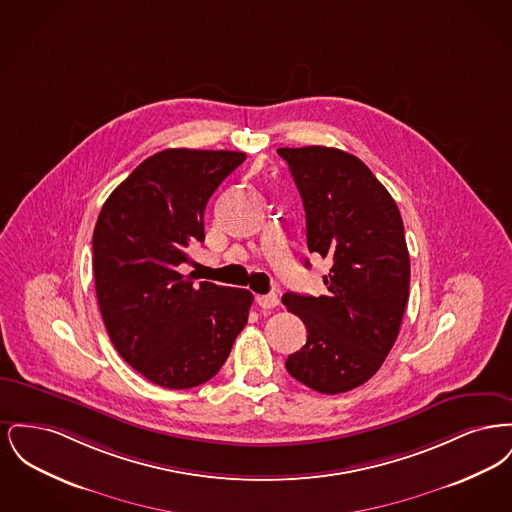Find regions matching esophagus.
I'll return each mask as SVG.
<instances>
[{
	"mask_svg": "<svg viewBox=\"0 0 512 512\" xmlns=\"http://www.w3.org/2000/svg\"><path fill=\"white\" fill-rule=\"evenodd\" d=\"M257 303H259L261 309H274L280 303V299H278L276 293H267V295H259Z\"/></svg>",
	"mask_w": 512,
	"mask_h": 512,
	"instance_id": "34e87169",
	"label": "esophagus"
}]
</instances>
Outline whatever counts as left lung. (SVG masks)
Listing matches in <instances>:
<instances>
[{
    "mask_svg": "<svg viewBox=\"0 0 512 512\" xmlns=\"http://www.w3.org/2000/svg\"><path fill=\"white\" fill-rule=\"evenodd\" d=\"M278 155L303 199L309 251L332 261L326 295L282 297L307 326V343L286 368L311 390L343 393L370 380L397 340L411 282L403 220L355 155L324 146L280 147Z\"/></svg>",
    "mask_w": 512,
    "mask_h": 512,
    "instance_id": "obj_1",
    "label": "left lung"
}]
</instances>
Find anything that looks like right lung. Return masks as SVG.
<instances>
[{"instance_id": "obj_1", "label": "right lung", "mask_w": 512, "mask_h": 512, "mask_svg": "<svg viewBox=\"0 0 512 512\" xmlns=\"http://www.w3.org/2000/svg\"><path fill=\"white\" fill-rule=\"evenodd\" d=\"M242 151L165 149L140 163L94 228L99 311L122 359L149 382L188 390L211 380L244 330L253 295L180 274L205 240L203 213Z\"/></svg>"}]
</instances>
